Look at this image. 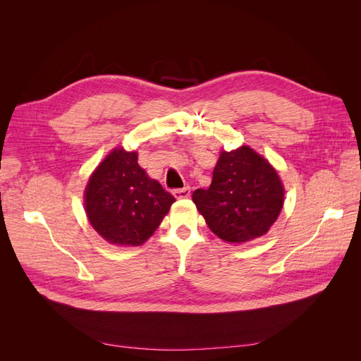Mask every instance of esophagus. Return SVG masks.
I'll return each mask as SVG.
<instances>
[{"mask_svg":"<svg viewBox=\"0 0 361 361\" xmlns=\"http://www.w3.org/2000/svg\"><path fill=\"white\" fill-rule=\"evenodd\" d=\"M173 195L176 199H188L191 195V188L190 187H183V188H178L173 191Z\"/></svg>","mask_w":361,"mask_h":361,"instance_id":"esophagus-1","label":"esophagus"}]
</instances>
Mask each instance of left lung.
I'll use <instances>...</instances> for the list:
<instances>
[{
  "mask_svg": "<svg viewBox=\"0 0 361 361\" xmlns=\"http://www.w3.org/2000/svg\"><path fill=\"white\" fill-rule=\"evenodd\" d=\"M283 200L285 188L277 171L248 146L221 152L209 188L192 192L207 227L233 244L265 235L280 215Z\"/></svg>",
  "mask_w": 361,
  "mask_h": 361,
  "instance_id": "left-lung-1",
  "label": "left lung"
}]
</instances>
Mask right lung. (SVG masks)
<instances>
[{"label": "right lung", "instance_id": "obj_1", "mask_svg": "<svg viewBox=\"0 0 361 361\" xmlns=\"http://www.w3.org/2000/svg\"><path fill=\"white\" fill-rule=\"evenodd\" d=\"M137 161V152L114 149L96 167L84 191L90 224L114 245L145 244L176 200Z\"/></svg>", "mask_w": 361, "mask_h": 361}]
</instances>
